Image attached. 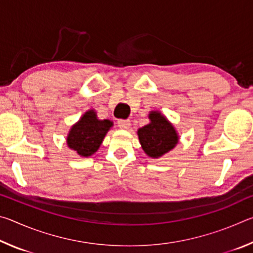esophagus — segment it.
Returning <instances> with one entry per match:
<instances>
[{
	"label": "esophagus",
	"instance_id": "34e87169",
	"mask_svg": "<svg viewBox=\"0 0 253 253\" xmlns=\"http://www.w3.org/2000/svg\"><path fill=\"white\" fill-rule=\"evenodd\" d=\"M118 127L122 128V129H128L130 127V121H127V119H119L117 122Z\"/></svg>",
	"mask_w": 253,
	"mask_h": 253
}]
</instances>
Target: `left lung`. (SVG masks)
Instances as JSON below:
<instances>
[{"mask_svg": "<svg viewBox=\"0 0 253 253\" xmlns=\"http://www.w3.org/2000/svg\"><path fill=\"white\" fill-rule=\"evenodd\" d=\"M151 123L138 129V138L144 152L157 158L169 152L177 144L178 137L173 125L158 111L149 115Z\"/></svg>", "mask_w": 253, "mask_h": 253, "instance_id": "1", "label": "left lung"}]
</instances>
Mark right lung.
Wrapping results in <instances>:
<instances>
[{
  "label": "right lung",
  "instance_id": "obj_1",
  "mask_svg": "<svg viewBox=\"0 0 253 253\" xmlns=\"http://www.w3.org/2000/svg\"><path fill=\"white\" fill-rule=\"evenodd\" d=\"M111 126L113 123L108 119L99 121L95 111L89 110L71 127L67 138L68 146L81 156H90L98 151Z\"/></svg>",
  "mask_w": 253,
  "mask_h": 253
}]
</instances>
